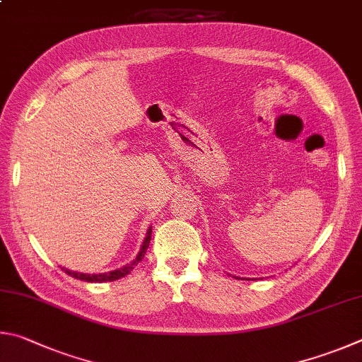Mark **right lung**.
Wrapping results in <instances>:
<instances>
[{
	"label": "right lung",
	"mask_w": 362,
	"mask_h": 362,
	"mask_svg": "<svg viewBox=\"0 0 362 362\" xmlns=\"http://www.w3.org/2000/svg\"><path fill=\"white\" fill-rule=\"evenodd\" d=\"M151 232H152V227H149L148 232H146V237H144V242L141 245V248H139V252L136 255V257L133 259L130 264H127L125 267L122 269H117V270H112V272H107V274H79V272H73V270H68V269H63L65 270V274H68L69 276L73 278H78V280L82 281H87V283H106V281H116L119 278L127 276L130 274V272L135 269V265L141 261L146 255V250L149 248V242H151Z\"/></svg>",
	"instance_id": "right-lung-1"
}]
</instances>
